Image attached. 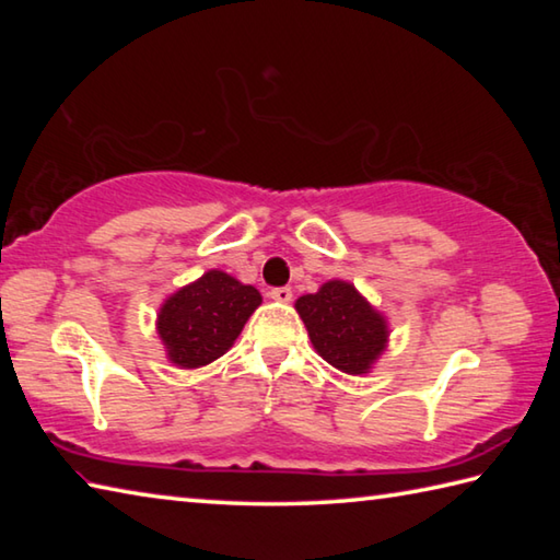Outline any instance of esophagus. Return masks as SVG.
<instances>
[{
    "instance_id": "1",
    "label": "esophagus",
    "mask_w": 560,
    "mask_h": 560,
    "mask_svg": "<svg viewBox=\"0 0 560 560\" xmlns=\"http://www.w3.org/2000/svg\"><path fill=\"white\" fill-rule=\"evenodd\" d=\"M269 296H271L273 301H279V303H289L293 293H291L289 287H279V289H271Z\"/></svg>"
}]
</instances>
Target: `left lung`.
Masks as SVG:
<instances>
[{"label": "left lung", "instance_id": "left-lung-1", "mask_svg": "<svg viewBox=\"0 0 560 560\" xmlns=\"http://www.w3.org/2000/svg\"><path fill=\"white\" fill-rule=\"evenodd\" d=\"M296 311L316 353L340 373H371L385 353L387 318L350 281H326L316 293L299 296Z\"/></svg>", "mask_w": 560, "mask_h": 560}]
</instances>
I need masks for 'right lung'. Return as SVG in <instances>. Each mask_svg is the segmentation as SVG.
<instances>
[{
	"mask_svg": "<svg viewBox=\"0 0 560 560\" xmlns=\"http://www.w3.org/2000/svg\"><path fill=\"white\" fill-rule=\"evenodd\" d=\"M259 306L261 293L249 283L220 269L205 271L170 293L158 311L155 328L167 360L185 371L210 365L234 346Z\"/></svg>",
	"mask_w": 560,
	"mask_h": 560,
	"instance_id": "add662e5",
	"label": "right lung"
}]
</instances>
